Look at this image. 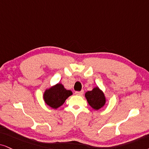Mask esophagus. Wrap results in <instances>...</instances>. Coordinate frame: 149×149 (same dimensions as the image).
I'll return each instance as SVG.
<instances>
[{
    "label": "esophagus",
    "instance_id": "obj_1",
    "mask_svg": "<svg viewBox=\"0 0 149 149\" xmlns=\"http://www.w3.org/2000/svg\"><path fill=\"white\" fill-rule=\"evenodd\" d=\"M74 93H75V95H79V96H81V95L84 94V91H76Z\"/></svg>",
    "mask_w": 149,
    "mask_h": 149
}]
</instances>
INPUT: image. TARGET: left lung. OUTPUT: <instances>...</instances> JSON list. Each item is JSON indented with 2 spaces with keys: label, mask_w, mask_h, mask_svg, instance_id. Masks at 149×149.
I'll list each match as a JSON object with an SVG mask.
<instances>
[{
  "label": "left lung",
  "mask_w": 149,
  "mask_h": 149,
  "mask_svg": "<svg viewBox=\"0 0 149 149\" xmlns=\"http://www.w3.org/2000/svg\"><path fill=\"white\" fill-rule=\"evenodd\" d=\"M85 97L89 105L96 111L102 108L106 102L104 93L98 87L94 88L91 91L86 92Z\"/></svg>",
  "instance_id": "obj_1"
}]
</instances>
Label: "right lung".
<instances>
[{
    "mask_svg": "<svg viewBox=\"0 0 149 149\" xmlns=\"http://www.w3.org/2000/svg\"><path fill=\"white\" fill-rule=\"evenodd\" d=\"M72 95V92L66 90L61 84L56 85L45 90L43 99L45 104L49 107L56 109L63 104L66 99Z\"/></svg>",
    "mask_w": 149,
    "mask_h": 149,
    "instance_id": "right-lung-1",
    "label": "right lung"
}]
</instances>
